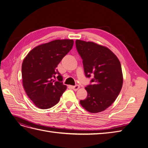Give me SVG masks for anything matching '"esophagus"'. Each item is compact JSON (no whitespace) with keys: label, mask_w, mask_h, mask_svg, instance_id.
<instances>
[{"label":"esophagus","mask_w":148,"mask_h":148,"mask_svg":"<svg viewBox=\"0 0 148 148\" xmlns=\"http://www.w3.org/2000/svg\"><path fill=\"white\" fill-rule=\"evenodd\" d=\"M72 88L73 89L74 91H77L78 89L79 88V85H75V86H72Z\"/></svg>","instance_id":"1"}]
</instances>
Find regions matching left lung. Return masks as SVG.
<instances>
[{
    "instance_id": "1",
    "label": "left lung",
    "mask_w": 148,
    "mask_h": 148,
    "mask_svg": "<svg viewBox=\"0 0 148 148\" xmlns=\"http://www.w3.org/2000/svg\"><path fill=\"white\" fill-rule=\"evenodd\" d=\"M76 47L83 59L85 75L93 76V84L85 88L88 96L80 101V104L91 113L105 110L117 99L122 88L120 62L109 49L95 42L77 39Z\"/></svg>"
}]
</instances>
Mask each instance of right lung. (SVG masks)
<instances>
[{"mask_svg":"<svg viewBox=\"0 0 148 148\" xmlns=\"http://www.w3.org/2000/svg\"><path fill=\"white\" fill-rule=\"evenodd\" d=\"M73 39H57L33 48L21 66L25 91L34 104L41 109L57 104L66 86L57 67L72 49ZM57 76L59 81L53 79Z\"/></svg>","mask_w":148,"mask_h":148,"instance_id":"right-lung-1","label":"right lung"}]
</instances>
